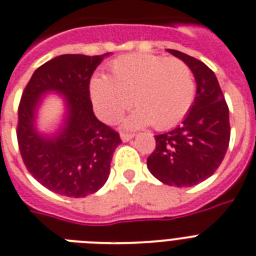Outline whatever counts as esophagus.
<instances>
[{"label": "esophagus", "mask_w": 256, "mask_h": 256, "mask_svg": "<svg viewBox=\"0 0 256 256\" xmlns=\"http://www.w3.org/2000/svg\"><path fill=\"white\" fill-rule=\"evenodd\" d=\"M132 138H134V134H132V132H121V139L124 140V142H128V140Z\"/></svg>", "instance_id": "obj_1"}]
</instances>
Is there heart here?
<instances>
[{
	"mask_svg": "<svg viewBox=\"0 0 256 256\" xmlns=\"http://www.w3.org/2000/svg\"><path fill=\"white\" fill-rule=\"evenodd\" d=\"M90 93L100 116L108 122L136 108L128 120L132 128L152 124L159 130L182 121L192 106L196 84L192 70L180 59L136 54L118 58L105 78H94Z\"/></svg>",
	"mask_w": 256,
	"mask_h": 256,
	"instance_id": "1",
	"label": "heart"
}]
</instances>
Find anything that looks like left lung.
I'll use <instances>...</instances> for the list:
<instances>
[{
	"mask_svg": "<svg viewBox=\"0 0 256 256\" xmlns=\"http://www.w3.org/2000/svg\"><path fill=\"white\" fill-rule=\"evenodd\" d=\"M196 78V97L184 121L155 136L156 147L147 167L158 180L176 186H192L210 178L226 155L230 140L229 108L214 72L196 58L176 50Z\"/></svg>",
	"mask_w": 256,
	"mask_h": 256,
	"instance_id": "1",
	"label": "left lung"
}]
</instances>
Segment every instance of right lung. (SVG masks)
<instances>
[{
  "label": "right lung",
  "mask_w": 256,
  "mask_h": 256,
  "mask_svg": "<svg viewBox=\"0 0 256 256\" xmlns=\"http://www.w3.org/2000/svg\"><path fill=\"white\" fill-rule=\"evenodd\" d=\"M96 56L60 55L35 70L20 106L16 139L27 171L42 186L67 197H85L106 182L110 162L121 138L93 113L89 82L101 60ZM55 90L68 101L66 124L59 136L44 138L34 126V110L44 92Z\"/></svg>",
  "instance_id": "right-lung-1"
}]
</instances>
